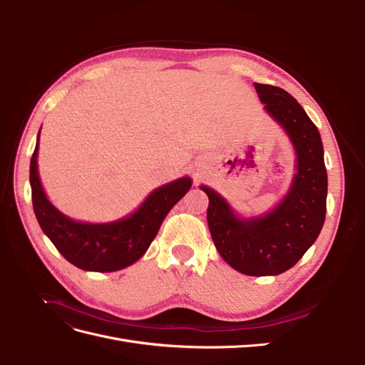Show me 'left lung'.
Masks as SVG:
<instances>
[{
    "instance_id": "obj_1",
    "label": "left lung",
    "mask_w": 365,
    "mask_h": 365,
    "mask_svg": "<svg viewBox=\"0 0 365 365\" xmlns=\"http://www.w3.org/2000/svg\"><path fill=\"white\" fill-rule=\"evenodd\" d=\"M264 109L288 132L297 152V173L289 193L267 216L237 217L210 187L207 222L222 259L236 271L262 277L292 268L311 248L326 217L327 172L323 143L314 121L279 86L254 83Z\"/></svg>"
}]
</instances>
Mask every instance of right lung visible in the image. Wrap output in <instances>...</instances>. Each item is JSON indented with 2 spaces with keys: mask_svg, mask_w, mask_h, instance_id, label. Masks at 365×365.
<instances>
[{
  "mask_svg": "<svg viewBox=\"0 0 365 365\" xmlns=\"http://www.w3.org/2000/svg\"><path fill=\"white\" fill-rule=\"evenodd\" d=\"M39 141V135H38ZM38 143L30 160L33 210L43 233L74 267L111 272L137 262L155 239L170 208L189 192L190 178H180L153 190L134 215L111 224H82L51 205L38 175Z\"/></svg>",
  "mask_w": 365,
  "mask_h": 365,
  "instance_id": "add662e5",
  "label": "right lung"
}]
</instances>
